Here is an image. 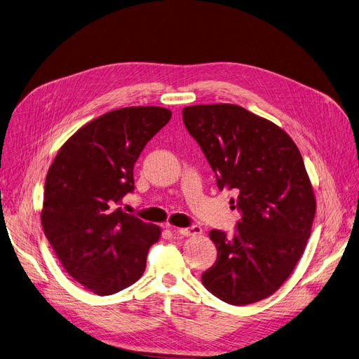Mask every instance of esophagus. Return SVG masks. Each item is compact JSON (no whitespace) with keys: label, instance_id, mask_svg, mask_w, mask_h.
Returning <instances> with one entry per match:
<instances>
[{"label":"esophagus","instance_id":"34e87169","mask_svg":"<svg viewBox=\"0 0 359 359\" xmlns=\"http://www.w3.org/2000/svg\"><path fill=\"white\" fill-rule=\"evenodd\" d=\"M177 233H179V234H182V236H186V237H195V236L202 234V229L199 227V225H191V227L179 229V230H177Z\"/></svg>","mask_w":359,"mask_h":359}]
</instances>
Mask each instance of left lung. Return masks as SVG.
Masks as SVG:
<instances>
[{
    "label": "left lung",
    "mask_w": 359,
    "mask_h": 359,
    "mask_svg": "<svg viewBox=\"0 0 359 359\" xmlns=\"http://www.w3.org/2000/svg\"><path fill=\"white\" fill-rule=\"evenodd\" d=\"M182 115L241 212L233 237L210 231L218 256L202 284L229 304L256 303L288 279L311 234L316 198L303 157L284 129L241 106L196 104Z\"/></svg>",
    "instance_id": "1"
}]
</instances>
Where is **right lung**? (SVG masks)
<instances>
[{
    "label": "right lung",
    "mask_w": 359,
    "mask_h": 359,
    "mask_svg": "<svg viewBox=\"0 0 359 359\" xmlns=\"http://www.w3.org/2000/svg\"><path fill=\"white\" fill-rule=\"evenodd\" d=\"M172 111L123 107L80 128L61 147L45 182L42 227L64 269L97 295L137 282L160 227L115 206L134 191V164Z\"/></svg>",
    "instance_id": "add662e5"
}]
</instances>
